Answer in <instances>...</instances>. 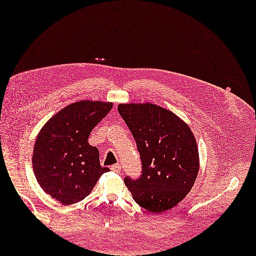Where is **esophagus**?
<instances>
[{
    "mask_svg": "<svg viewBox=\"0 0 256 256\" xmlns=\"http://www.w3.org/2000/svg\"><path fill=\"white\" fill-rule=\"evenodd\" d=\"M112 170L114 172H120V164H114L112 166Z\"/></svg>",
    "mask_w": 256,
    "mask_h": 256,
    "instance_id": "obj_1",
    "label": "esophagus"
}]
</instances>
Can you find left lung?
<instances>
[{
  "label": "left lung",
  "instance_id": "8db88e82",
  "mask_svg": "<svg viewBox=\"0 0 256 256\" xmlns=\"http://www.w3.org/2000/svg\"><path fill=\"white\" fill-rule=\"evenodd\" d=\"M118 112L140 154L142 174L124 179L142 208L160 214L173 208L194 186L200 170L197 140L190 127L171 110L149 102L123 103Z\"/></svg>",
  "mask_w": 256,
  "mask_h": 256
}]
</instances>
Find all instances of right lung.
<instances>
[{"mask_svg":"<svg viewBox=\"0 0 256 256\" xmlns=\"http://www.w3.org/2000/svg\"><path fill=\"white\" fill-rule=\"evenodd\" d=\"M114 103L82 100L54 114L36 136L33 172L40 188L64 205L88 196L100 176L98 148L88 142L92 130L112 110Z\"/></svg>","mask_w":256,"mask_h":256,"instance_id":"1","label":"right lung"}]
</instances>
